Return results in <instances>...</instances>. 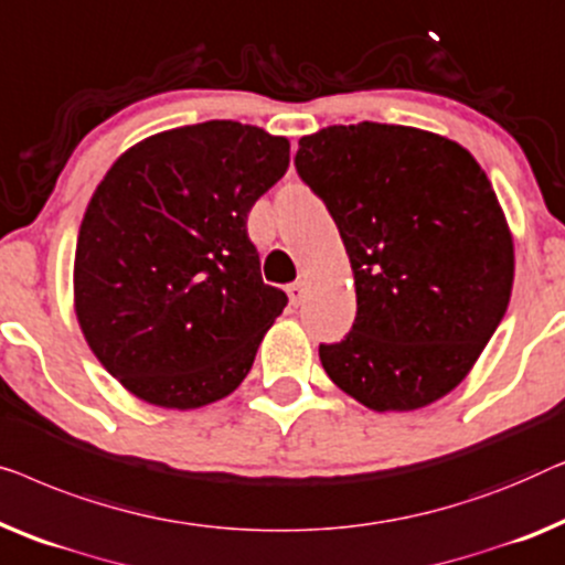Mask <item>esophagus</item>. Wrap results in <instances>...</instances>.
<instances>
[{"instance_id": "1", "label": "esophagus", "mask_w": 565, "mask_h": 565, "mask_svg": "<svg viewBox=\"0 0 565 565\" xmlns=\"http://www.w3.org/2000/svg\"><path fill=\"white\" fill-rule=\"evenodd\" d=\"M286 291H289L291 305L297 307V305H301V301H305V297H307V281H294Z\"/></svg>"}]
</instances>
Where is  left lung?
I'll return each instance as SVG.
<instances>
[{"label":"left lung","mask_w":565,"mask_h":565,"mask_svg":"<svg viewBox=\"0 0 565 565\" xmlns=\"http://www.w3.org/2000/svg\"><path fill=\"white\" fill-rule=\"evenodd\" d=\"M297 173L351 258L355 322L320 345L328 376L373 412H412L468 376L502 322L514 245L491 181L456 140L404 125H332Z\"/></svg>","instance_id":"8db88e82"}]
</instances>
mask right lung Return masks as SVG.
I'll return each mask as SVG.
<instances>
[{
	"instance_id": "1",
	"label": "right lung",
	"mask_w": 565,
	"mask_h": 565,
	"mask_svg": "<svg viewBox=\"0 0 565 565\" xmlns=\"http://www.w3.org/2000/svg\"><path fill=\"white\" fill-rule=\"evenodd\" d=\"M289 140L210 120L117 158L78 227L74 307L99 363L138 399L196 409L233 394L286 294L260 279L248 212Z\"/></svg>"
}]
</instances>
